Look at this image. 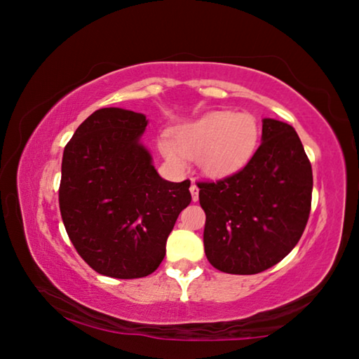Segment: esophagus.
Here are the masks:
<instances>
[{
  "label": "esophagus",
  "mask_w": 359,
  "mask_h": 359,
  "mask_svg": "<svg viewBox=\"0 0 359 359\" xmlns=\"http://www.w3.org/2000/svg\"><path fill=\"white\" fill-rule=\"evenodd\" d=\"M190 193H191L193 201H198V195H200V189H198V185H196V184H191V187H190Z\"/></svg>",
  "instance_id": "obj_1"
}]
</instances>
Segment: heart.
I'll use <instances>...</instances> for the list:
<instances>
[{
    "instance_id": "b5f03b06",
    "label": "heart",
    "mask_w": 359,
    "mask_h": 359,
    "mask_svg": "<svg viewBox=\"0 0 359 359\" xmlns=\"http://www.w3.org/2000/svg\"><path fill=\"white\" fill-rule=\"evenodd\" d=\"M259 124L252 115L210 111L180 126L174 140L163 137L159 150L170 164L184 168L187 158H198L209 177L222 179L235 174L257 149Z\"/></svg>"
}]
</instances>
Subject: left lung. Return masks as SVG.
Instances as JSON below:
<instances>
[{"label":"left lung","instance_id":"8db88e82","mask_svg":"<svg viewBox=\"0 0 359 359\" xmlns=\"http://www.w3.org/2000/svg\"><path fill=\"white\" fill-rule=\"evenodd\" d=\"M206 212L204 252L231 275H255L292 251L311 209V164L292 126L265 118L262 144L246 166L198 182Z\"/></svg>","mask_w":359,"mask_h":359}]
</instances>
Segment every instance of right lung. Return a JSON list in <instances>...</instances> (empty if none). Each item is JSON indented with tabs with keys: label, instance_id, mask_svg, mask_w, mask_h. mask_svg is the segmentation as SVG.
<instances>
[{
	"label": "right lung",
	"instance_id": "right-lung-1",
	"mask_svg": "<svg viewBox=\"0 0 359 359\" xmlns=\"http://www.w3.org/2000/svg\"><path fill=\"white\" fill-rule=\"evenodd\" d=\"M142 113L100 108L79 124L62 159L59 206L76 252L100 275H151L182 209L190 180L161 179L139 139Z\"/></svg>",
	"mask_w": 359,
	"mask_h": 359
}]
</instances>
